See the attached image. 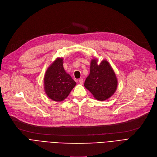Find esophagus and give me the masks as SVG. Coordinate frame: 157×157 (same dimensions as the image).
<instances>
[{"label":"esophagus","instance_id":"obj_1","mask_svg":"<svg viewBox=\"0 0 157 157\" xmlns=\"http://www.w3.org/2000/svg\"><path fill=\"white\" fill-rule=\"evenodd\" d=\"M79 83L80 84H83V78H81V79H79Z\"/></svg>","mask_w":157,"mask_h":157}]
</instances>
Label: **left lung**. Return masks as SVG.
Masks as SVG:
<instances>
[{
	"label": "left lung",
	"instance_id": "8db88e82",
	"mask_svg": "<svg viewBox=\"0 0 157 157\" xmlns=\"http://www.w3.org/2000/svg\"><path fill=\"white\" fill-rule=\"evenodd\" d=\"M94 59L90 63V72L85 81V86L98 101H105L116 91L118 81L113 68L107 60L97 63Z\"/></svg>",
	"mask_w": 157,
	"mask_h": 157
}]
</instances>
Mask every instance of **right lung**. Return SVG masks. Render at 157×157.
Here are the masks:
<instances>
[{"instance_id": "right-lung-1", "label": "right lung", "mask_w": 157, "mask_h": 157, "mask_svg": "<svg viewBox=\"0 0 157 157\" xmlns=\"http://www.w3.org/2000/svg\"><path fill=\"white\" fill-rule=\"evenodd\" d=\"M76 85V82L63 69V59L57 58L45 73L44 85L48 97L54 101H63Z\"/></svg>"}]
</instances>
